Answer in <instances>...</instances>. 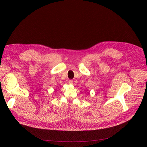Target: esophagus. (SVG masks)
I'll use <instances>...</instances> for the list:
<instances>
[{
    "instance_id": "esophagus-1",
    "label": "esophagus",
    "mask_w": 147,
    "mask_h": 147,
    "mask_svg": "<svg viewBox=\"0 0 147 147\" xmlns=\"http://www.w3.org/2000/svg\"><path fill=\"white\" fill-rule=\"evenodd\" d=\"M69 83L71 84H73V80H69Z\"/></svg>"
}]
</instances>
